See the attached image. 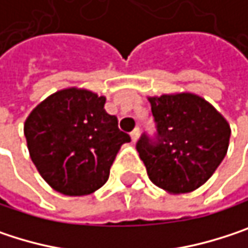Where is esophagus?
<instances>
[{
  "instance_id": "1",
  "label": "esophagus",
  "mask_w": 248,
  "mask_h": 248,
  "mask_svg": "<svg viewBox=\"0 0 248 248\" xmlns=\"http://www.w3.org/2000/svg\"><path fill=\"white\" fill-rule=\"evenodd\" d=\"M139 132H140V130H139V127H135V129L130 132V138H132V140H133V142H136V140H138V138H139Z\"/></svg>"
}]
</instances>
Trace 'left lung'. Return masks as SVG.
I'll return each instance as SVG.
<instances>
[{
    "label": "left lung",
    "instance_id": "obj_1",
    "mask_svg": "<svg viewBox=\"0 0 248 248\" xmlns=\"http://www.w3.org/2000/svg\"><path fill=\"white\" fill-rule=\"evenodd\" d=\"M149 102L156 132H143L136 142L149 179L168 192H191L221 164L230 126L197 94H164Z\"/></svg>",
    "mask_w": 248,
    "mask_h": 248
}]
</instances>
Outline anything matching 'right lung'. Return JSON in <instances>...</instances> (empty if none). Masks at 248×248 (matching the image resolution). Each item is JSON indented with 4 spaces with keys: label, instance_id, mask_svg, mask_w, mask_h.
<instances>
[{
    "label": "right lung",
    "instance_id": "1",
    "mask_svg": "<svg viewBox=\"0 0 248 248\" xmlns=\"http://www.w3.org/2000/svg\"><path fill=\"white\" fill-rule=\"evenodd\" d=\"M106 99L87 90H60L25 121L30 156L44 181L64 195H87L109 178L130 136L105 110Z\"/></svg>",
    "mask_w": 248,
    "mask_h": 248
}]
</instances>
